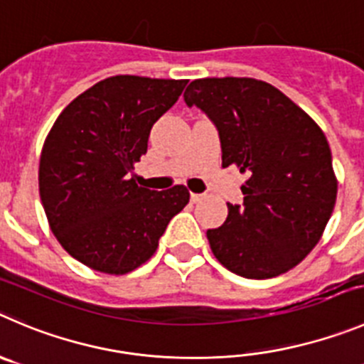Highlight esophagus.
Here are the masks:
<instances>
[{
  "instance_id": "esophagus-1",
  "label": "esophagus",
  "mask_w": 364,
  "mask_h": 364,
  "mask_svg": "<svg viewBox=\"0 0 364 364\" xmlns=\"http://www.w3.org/2000/svg\"><path fill=\"white\" fill-rule=\"evenodd\" d=\"M203 199L201 193H190V201L192 203H199Z\"/></svg>"
}]
</instances>
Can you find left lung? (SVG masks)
Instances as JSON below:
<instances>
[{"label": "left lung", "instance_id": "left-lung-1", "mask_svg": "<svg viewBox=\"0 0 364 364\" xmlns=\"http://www.w3.org/2000/svg\"><path fill=\"white\" fill-rule=\"evenodd\" d=\"M219 132L223 166L246 172L244 203L206 232L215 259L244 278L293 269L321 239L338 181L328 141L291 98L257 79H199L185 91Z\"/></svg>", "mask_w": 364, "mask_h": 364}]
</instances>
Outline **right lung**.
I'll return each mask as SVG.
<instances>
[{"mask_svg":"<svg viewBox=\"0 0 364 364\" xmlns=\"http://www.w3.org/2000/svg\"><path fill=\"white\" fill-rule=\"evenodd\" d=\"M186 80L117 75L75 98L46 136L39 193L50 228L79 262L125 274L147 262L190 199L183 185L154 192L134 179L149 134Z\"/></svg>","mask_w":364,"mask_h":364,"instance_id":"1","label":"right lung"}]
</instances>
